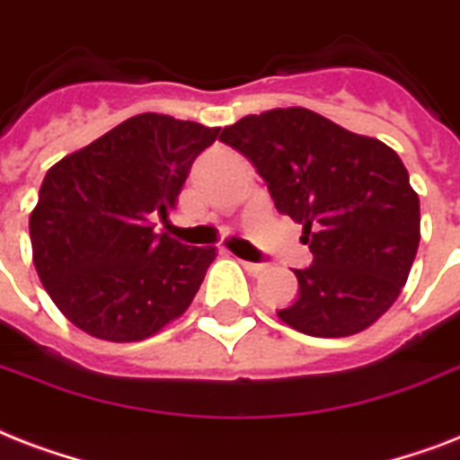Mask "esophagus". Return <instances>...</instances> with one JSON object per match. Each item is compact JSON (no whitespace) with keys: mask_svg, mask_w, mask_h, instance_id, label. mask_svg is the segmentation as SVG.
Listing matches in <instances>:
<instances>
[{"mask_svg":"<svg viewBox=\"0 0 460 460\" xmlns=\"http://www.w3.org/2000/svg\"><path fill=\"white\" fill-rule=\"evenodd\" d=\"M242 266H244V270H249V273H261L263 270V263H256V261H240Z\"/></svg>","mask_w":460,"mask_h":460,"instance_id":"obj_1","label":"esophagus"}]
</instances>
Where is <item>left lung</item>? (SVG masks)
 <instances>
[{"label":"left lung","mask_w":460,"mask_h":460,"mask_svg":"<svg viewBox=\"0 0 460 460\" xmlns=\"http://www.w3.org/2000/svg\"><path fill=\"white\" fill-rule=\"evenodd\" d=\"M220 141L261 174L314 254L279 316L300 333L365 331L396 302L420 244V199L396 151L305 108L242 117Z\"/></svg>","instance_id":"8db88e82"}]
</instances>
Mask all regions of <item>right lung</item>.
I'll return each mask as SVG.
<instances>
[{
    "label": "right lung",
    "mask_w": 460,
    "mask_h": 460,
    "mask_svg": "<svg viewBox=\"0 0 460 460\" xmlns=\"http://www.w3.org/2000/svg\"><path fill=\"white\" fill-rule=\"evenodd\" d=\"M220 129L144 112L52 165L31 213L33 263L59 312L131 343L184 314L216 259L153 233Z\"/></svg>",
    "instance_id": "1"
}]
</instances>
